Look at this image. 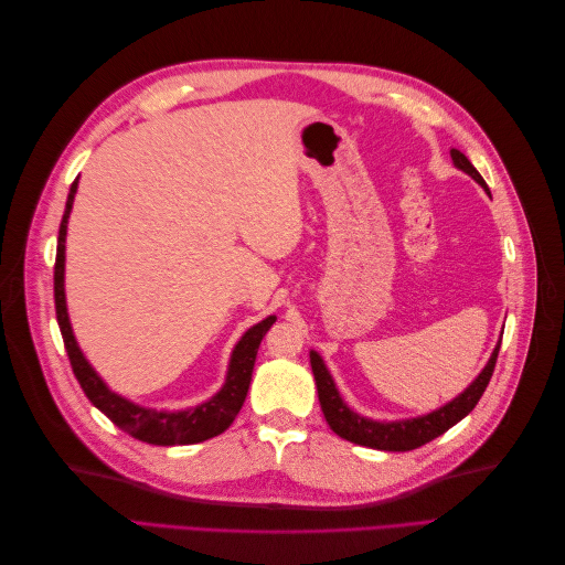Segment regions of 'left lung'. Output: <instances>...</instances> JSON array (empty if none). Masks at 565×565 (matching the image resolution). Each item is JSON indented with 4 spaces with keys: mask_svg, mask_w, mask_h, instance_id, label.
Wrapping results in <instances>:
<instances>
[{
    "mask_svg": "<svg viewBox=\"0 0 565 565\" xmlns=\"http://www.w3.org/2000/svg\"><path fill=\"white\" fill-rule=\"evenodd\" d=\"M450 158L461 169V172H467L471 179H476L488 191L483 177L476 172V167L467 160L465 152L450 150ZM500 347H502V341L498 344V349H494V353L490 355L486 370L478 374V380L452 403L436 409V413H431V415L407 419V422H393V424L372 422V419H365L361 415L351 413L347 403L339 398V391L334 388V382L330 377L328 367H324L322 358L316 351H311V370H313L316 386H318V401L322 407V415H324V419H328L330 429L337 436H341L344 440H351V443H358V446L374 448V450H388V452H407V450L422 448L429 440L438 438L440 434H446L450 426H455L459 419H465L476 407V403L481 401L483 391L490 384V377L494 372V363H498Z\"/></svg>",
    "mask_w": 565,
    "mask_h": 565,
    "instance_id": "8db88e82",
    "label": "left lung"
}]
</instances>
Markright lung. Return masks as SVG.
<instances>
[{"label":"right lung","instance_id":"right-lung-1","mask_svg":"<svg viewBox=\"0 0 565 565\" xmlns=\"http://www.w3.org/2000/svg\"><path fill=\"white\" fill-rule=\"evenodd\" d=\"M77 193V179L71 185L67 193L63 221L58 228V247H56V266H54V299H56V318L58 328L63 334V344L71 358V365L75 377L87 393V398L104 413L115 426H119L125 434L139 438L143 443H152V446H191V443H202L207 438H214L224 434L233 419L241 413V407L247 398L252 370L256 361V351L268 328L276 322V316L262 320L254 324L252 330L245 332L241 344L235 347L231 358V370L226 386L221 388L210 403H202L185 413H156V409H146L134 405L125 398H119L117 393L108 391V386L98 380V374L84 361L82 351L77 349V341L71 330V320H67L65 311V292H63V266H65V231H67V216L73 210V200Z\"/></svg>","mask_w":565,"mask_h":565}]
</instances>
